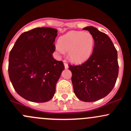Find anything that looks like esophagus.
<instances>
[{
	"label": "esophagus",
	"mask_w": 131,
	"mask_h": 131,
	"mask_svg": "<svg viewBox=\"0 0 131 131\" xmlns=\"http://www.w3.org/2000/svg\"><path fill=\"white\" fill-rule=\"evenodd\" d=\"M63 63H64V68H65V69H68V64H67V63H66L65 60H64V61H63Z\"/></svg>",
	"instance_id": "34e87169"
}]
</instances>
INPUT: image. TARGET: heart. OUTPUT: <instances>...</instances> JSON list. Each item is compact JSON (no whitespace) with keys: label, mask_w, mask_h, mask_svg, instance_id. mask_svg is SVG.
Listing matches in <instances>:
<instances>
[{"label":"heart","mask_w":131,"mask_h":131,"mask_svg":"<svg viewBox=\"0 0 131 131\" xmlns=\"http://www.w3.org/2000/svg\"><path fill=\"white\" fill-rule=\"evenodd\" d=\"M95 39L88 31H73L62 36L56 50L60 53L68 51V57L75 63H82L90 57L93 52Z\"/></svg>","instance_id":"1"}]
</instances>
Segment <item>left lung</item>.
<instances>
[{"label": "left lung", "instance_id": "8db88e82", "mask_svg": "<svg viewBox=\"0 0 131 131\" xmlns=\"http://www.w3.org/2000/svg\"><path fill=\"white\" fill-rule=\"evenodd\" d=\"M83 29L94 38L93 53L83 64L69 65V70L75 95L82 101L90 102L105 97L114 88L119 73L117 51L105 33L93 26Z\"/></svg>", "mask_w": 131, "mask_h": 131}]
</instances>
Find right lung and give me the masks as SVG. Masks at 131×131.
I'll use <instances>...</instances> for the list:
<instances>
[{"label":"right lung","mask_w":131,"mask_h":131,"mask_svg":"<svg viewBox=\"0 0 131 131\" xmlns=\"http://www.w3.org/2000/svg\"><path fill=\"white\" fill-rule=\"evenodd\" d=\"M58 31L37 27L24 32L11 49L9 76L14 89L33 102H46L54 96L56 85L64 69L61 61L53 57Z\"/></svg>","instance_id":"right-lung-1"}]
</instances>
